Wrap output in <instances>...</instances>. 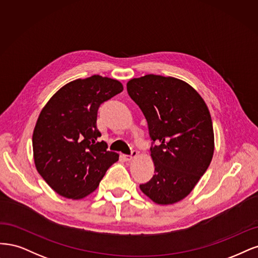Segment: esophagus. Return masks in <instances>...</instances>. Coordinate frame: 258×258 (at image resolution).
Listing matches in <instances>:
<instances>
[{"label":"esophagus","mask_w":258,"mask_h":258,"mask_svg":"<svg viewBox=\"0 0 258 258\" xmlns=\"http://www.w3.org/2000/svg\"><path fill=\"white\" fill-rule=\"evenodd\" d=\"M137 156V151L136 150H132V152H131V154L130 155H125L124 157H125V160L127 161V162H131L133 159H134V157H136Z\"/></svg>","instance_id":"1"}]
</instances>
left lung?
Here are the masks:
<instances>
[{
  "label": "left lung",
  "instance_id": "8db88e82",
  "mask_svg": "<svg viewBox=\"0 0 258 258\" xmlns=\"http://www.w3.org/2000/svg\"><path fill=\"white\" fill-rule=\"evenodd\" d=\"M127 93L143 111L152 140L154 176L139 187L159 205L186 197L209 167L214 134L209 109L186 82L146 75L127 82Z\"/></svg>",
  "mask_w": 258,
  "mask_h": 258
}]
</instances>
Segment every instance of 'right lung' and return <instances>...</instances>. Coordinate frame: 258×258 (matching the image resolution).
<instances>
[{
    "mask_svg": "<svg viewBox=\"0 0 258 258\" xmlns=\"http://www.w3.org/2000/svg\"><path fill=\"white\" fill-rule=\"evenodd\" d=\"M120 81L93 75L62 87L40 111L32 145L36 169L59 195L80 199L95 190L119 154L98 141V108L121 93Z\"/></svg>",
    "mask_w": 258,
    "mask_h": 258,
    "instance_id": "right-lung-1",
    "label": "right lung"
}]
</instances>
